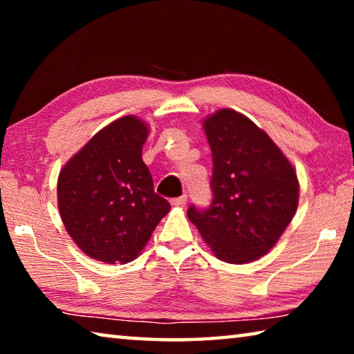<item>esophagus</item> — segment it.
Masks as SVG:
<instances>
[{"label": "esophagus", "mask_w": 354, "mask_h": 354, "mask_svg": "<svg viewBox=\"0 0 354 354\" xmlns=\"http://www.w3.org/2000/svg\"><path fill=\"white\" fill-rule=\"evenodd\" d=\"M185 203H187V196L183 195V196H178V198H173V200H171V206H175V207H184Z\"/></svg>", "instance_id": "1"}]
</instances>
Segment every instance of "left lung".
<instances>
[{"label":"left lung","mask_w":354,"mask_h":354,"mask_svg":"<svg viewBox=\"0 0 354 354\" xmlns=\"http://www.w3.org/2000/svg\"><path fill=\"white\" fill-rule=\"evenodd\" d=\"M212 151V201L187 217L218 259L247 263L267 254L298 206V179L283 151L242 113L220 109L203 123Z\"/></svg>","instance_id":"left-lung-1"}]
</instances>
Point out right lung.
Returning <instances> with one entry per match:
<instances>
[{
	"mask_svg": "<svg viewBox=\"0 0 354 354\" xmlns=\"http://www.w3.org/2000/svg\"><path fill=\"white\" fill-rule=\"evenodd\" d=\"M148 127L122 117L95 134L57 179L59 212L84 253L106 263L136 259L170 203L142 160Z\"/></svg>",
	"mask_w": 354,
	"mask_h": 354,
	"instance_id": "1",
	"label": "right lung"
}]
</instances>
